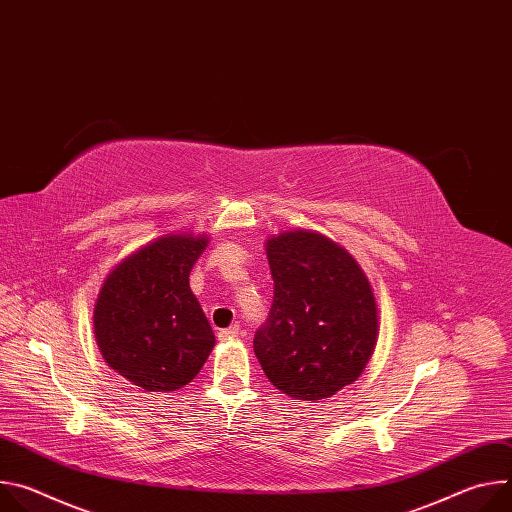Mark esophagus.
Segmentation results:
<instances>
[{
	"mask_svg": "<svg viewBox=\"0 0 512 512\" xmlns=\"http://www.w3.org/2000/svg\"><path fill=\"white\" fill-rule=\"evenodd\" d=\"M239 324H233V326H229V328H223V330H218V340L221 342H229V340H233V338H237L239 336Z\"/></svg>",
	"mask_w": 512,
	"mask_h": 512,
	"instance_id": "esophagus-1",
	"label": "esophagus"
}]
</instances>
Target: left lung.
Returning a JSON list of instances; mask_svg holds the SVG:
<instances>
[{"mask_svg":"<svg viewBox=\"0 0 512 512\" xmlns=\"http://www.w3.org/2000/svg\"><path fill=\"white\" fill-rule=\"evenodd\" d=\"M273 304L253 348L285 395L318 401L354 383L377 344V304L356 261L330 239L289 231L267 241Z\"/></svg>","mask_w":512,"mask_h":512,"instance_id":"1","label":"left lung"}]
</instances>
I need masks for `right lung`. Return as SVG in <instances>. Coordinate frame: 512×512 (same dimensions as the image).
I'll use <instances>...</instances> for the list:
<instances>
[{
	"label": "right lung",
	"instance_id": "obj_1",
	"mask_svg": "<svg viewBox=\"0 0 512 512\" xmlns=\"http://www.w3.org/2000/svg\"><path fill=\"white\" fill-rule=\"evenodd\" d=\"M204 247V237H162L119 263L101 287L95 306L101 354L143 391L166 393L188 385L214 346L188 283Z\"/></svg>",
	"mask_w": 512,
	"mask_h": 512
}]
</instances>
